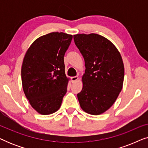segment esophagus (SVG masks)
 <instances>
[{
    "label": "esophagus",
    "mask_w": 148,
    "mask_h": 148,
    "mask_svg": "<svg viewBox=\"0 0 148 148\" xmlns=\"http://www.w3.org/2000/svg\"><path fill=\"white\" fill-rule=\"evenodd\" d=\"M79 77L77 76H75V77H71V82L72 83H75V82H77V81L78 80Z\"/></svg>",
    "instance_id": "1"
}]
</instances>
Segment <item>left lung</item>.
Returning a JSON list of instances; mask_svg holds the SVG:
<instances>
[{
    "label": "left lung",
    "instance_id": "8db88e82",
    "mask_svg": "<svg viewBox=\"0 0 148 148\" xmlns=\"http://www.w3.org/2000/svg\"><path fill=\"white\" fill-rule=\"evenodd\" d=\"M74 42L85 60L81 108L98 115L110 108L123 88L125 69L120 52L110 40L96 34H76Z\"/></svg>",
    "mask_w": 148,
    "mask_h": 148
}]
</instances>
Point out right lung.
I'll use <instances>...</instances> for the list:
<instances>
[{"label":"right lung","instance_id":"add662e5","mask_svg":"<svg viewBox=\"0 0 148 148\" xmlns=\"http://www.w3.org/2000/svg\"><path fill=\"white\" fill-rule=\"evenodd\" d=\"M72 35L52 32L38 38L28 48L21 67L24 94L32 108L41 114L60 108L67 91L64 54Z\"/></svg>","mask_w":148,"mask_h":148}]
</instances>
